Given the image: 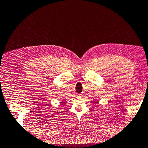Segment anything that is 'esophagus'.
Instances as JSON below:
<instances>
[{
    "instance_id": "34e87169",
    "label": "esophagus",
    "mask_w": 148,
    "mask_h": 148,
    "mask_svg": "<svg viewBox=\"0 0 148 148\" xmlns=\"http://www.w3.org/2000/svg\"><path fill=\"white\" fill-rule=\"evenodd\" d=\"M83 95V94H80V95H79V97H82Z\"/></svg>"
}]
</instances>
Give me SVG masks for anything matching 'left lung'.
Here are the masks:
<instances>
[{
	"label": "left lung",
	"instance_id": "8db88e82",
	"mask_svg": "<svg viewBox=\"0 0 148 148\" xmlns=\"http://www.w3.org/2000/svg\"><path fill=\"white\" fill-rule=\"evenodd\" d=\"M95 103H97V102H95Z\"/></svg>",
	"mask_w": 148,
	"mask_h": 148
}]
</instances>
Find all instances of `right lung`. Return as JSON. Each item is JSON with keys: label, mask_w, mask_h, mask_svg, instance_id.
<instances>
[{"label": "right lung", "mask_w": 148, "mask_h": 148, "mask_svg": "<svg viewBox=\"0 0 148 148\" xmlns=\"http://www.w3.org/2000/svg\"><path fill=\"white\" fill-rule=\"evenodd\" d=\"M61 103H65V100H64V99L63 100V101H62Z\"/></svg>", "instance_id": "add662e5"}]
</instances>
